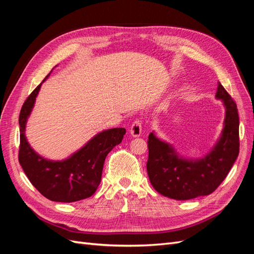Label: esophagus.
Masks as SVG:
<instances>
[{
	"label": "esophagus",
	"instance_id": "esophagus-1",
	"mask_svg": "<svg viewBox=\"0 0 254 254\" xmlns=\"http://www.w3.org/2000/svg\"><path fill=\"white\" fill-rule=\"evenodd\" d=\"M129 132H130V134H131L134 137L140 136L141 133H142V123H141V121H139V120L134 121L132 123L131 127H130Z\"/></svg>",
	"mask_w": 254,
	"mask_h": 254
}]
</instances>
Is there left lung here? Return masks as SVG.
<instances>
[{
	"mask_svg": "<svg viewBox=\"0 0 254 254\" xmlns=\"http://www.w3.org/2000/svg\"><path fill=\"white\" fill-rule=\"evenodd\" d=\"M215 97L226 108L224 128L216 144L204 157L187 159L153 131L148 135L146 167L151 186L161 195L176 200L206 196L219 187L231 170L240 151L237 107L220 82Z\"/></svg>",
	"mask_w": 254,
	"mask_h": 254,
	"instance_id": "left-lung-1",
	"label": "left lung"
}]
</instances>
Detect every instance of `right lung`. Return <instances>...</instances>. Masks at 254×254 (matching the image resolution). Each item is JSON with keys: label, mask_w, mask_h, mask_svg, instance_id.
<instances>
[{"label": "right lung", "mask_w": 254, "mask_h": 254, "mask_svg": "<svg viewBox=\"0 0 254 254\" xmlns=\"http://www.w3.org/2000/svg\"><path fill=\"white\" fill-rule=\"evenodd\" d=\"M42 82L27 97L20 112L19 162L30 183L50 200L74 202L86 199L95 193L101 183L105 159L122 142L126 129L104 130L64 160L54 161L41 157L30 147L25 128Z\"/></svg>", "instance_id": "obj_1"}]
</instances>
